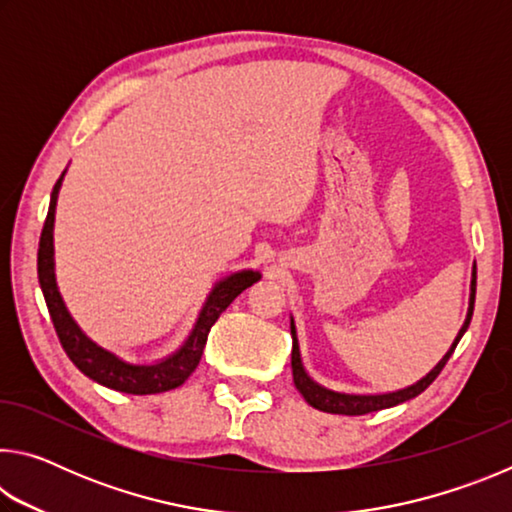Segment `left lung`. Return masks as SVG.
<instances>
[{"mask_svg": "<svg viewBox=\"0 0 512 512\" xmlns=\"http://www.w3.org/2000/svg\"><path fill=\"white\" fill-rule=\"evenodd\" d=\"M474 296H476V266L472 268V284H470V307H467V316H465V323L463 327L458 329L456 339L452 343V348L447 350V354L443 359L436 363V368L431 372H427L420 381H415L413 386H406L400 388V391H393V393H379V395H352V393H339V391H332V388H325L320 386L318 381L311 379L307 375L305 366H302V359H300V345H298V336H296V325H293V318H291V339H293V350H291V368H293V384L300 391V395L305 397V402L309 406H314L318 411H325V413H339V415H366L372 411H381V409H391V406L402 404L406 400H413V397H418L424 388H427L433 379L440 375V370L445 368V363L452 357V352L456 350L458 341H461V336L465 334V329L470 327V320H472V311H474Z\"/></svg>", "mask_w": 512, "mask_h": 512, "instance_id": "1", "label": "left lung"}]
</instances>
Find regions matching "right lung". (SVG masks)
Here are the masks:
<instances>
[{"instance_id": "right-lung-1", "label": "right lung", "mask_w": 512, "mask_h": 512, "mask_svg": "<svg viewBox=\"0 0 512 512\" xmlns=\"http://www.w3.org/2000/svg\"><path fill=\"white\" fill-rule=\"evenodd\" d=\"M63 176L58 178L51 192L49 212L45 228L40 235V248H38V280L42 296H45L51 323L56 327V334L60 339V345L67 352V357L79 368L85 377H90L97 384L112 388V391L128 393V395H153L164 393L171 388L183 386L187 377L196 370L198 361L203 357V348L207 343V334H210L212 325L216 323L225 309L230 307V302L235 300L241 291L259 280V271L246 268V271L230 273L223 277L212 287L210 296H207L205 305L198 314L192 332L185 339L180 348L153 363H133L121 359L119 354L101 348L99 343H94L83 329L76 325V320L69 314L63 296H60L58 284H56V266H54V219H56V203L58 192L63 185Z\"/></svg>"}]
</instances>
